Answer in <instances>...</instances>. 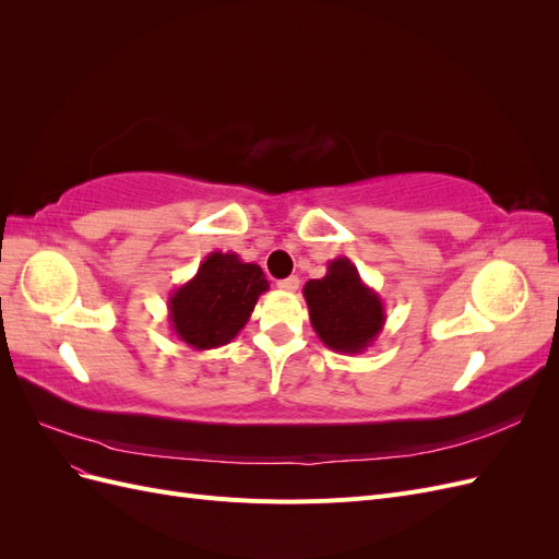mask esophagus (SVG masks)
<instances>
[{
	"instance_id": "1",
	"label": "esophagus",
	"mask_w": 559,
	"mask_h": 559,
	"mask_svg": "<svg viewBox=\"0 0 559 559\" xmlns=\"http://www.w3.org/2000/svg\"><path fill=\"white\" fill-rule=\"evenodd\" d=\"M298 284H300V280L292 275V277H286V280H280L277 282V289H282V292H296Z\"/></svg>"
}]
</instances>
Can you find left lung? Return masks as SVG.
Here are the masks:
<instances>
[{
    "label": "left lung",
    "mask_w": 559,
    "mask_h": 559,
    "mask_svg": "<svg viewBox=\"0 0 559 559\" xmlns=\"http://www.w3.org/2000/svg\"><path fill=\"white\" fill-rule=\"evenodd\" d=\"M310 324L319 341L337 354H361L384 329V302L361 280L347 257L329 261L326 275L302 286Z\"/></svg>",
    "instance_id": "1"
}]
</instances>
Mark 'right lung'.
<instances>
[{
    "instance_id": "1",
    "label": "right lung",
    "mask_w": 559,
    "mask_h": 559,
    "mask_svg": "<svg viewBox=\"0 0 559 559\" xmlns=\"http://www.w3.org/2000/svg\"><path fill=\"white\" fill-rule=\"evenodd\" d=\"M267 286L261 265L245 263L235 251H212L167 298V321L191 349H216L245 329Z\"/></svg>"
}]
</instances>
